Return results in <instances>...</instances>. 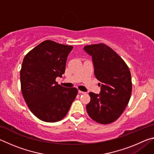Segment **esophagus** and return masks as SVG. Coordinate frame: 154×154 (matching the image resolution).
I'll use <instances>...</instances> for the list:
<instances>
[{"label":"esophagus","mask_w":154,"mask_h":154,"mask_svg":"<svg viewBox=\"0 0 154 154\" xmlns=\"http://www.w3.org/2000/svg\"><path fill=\"white\" fill-rule=\"evenodd\" d=\"M78 92H79V94H85V92H83V91H81V90H78Z\"/></svg>","instance_id":"34e87169"}]
</instances>
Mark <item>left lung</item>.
<instances>
[{"instance_id": "8db88e82", "label": "left lung", "mask_w": 154, "mask_h": 154, "mask_svg": "<svg viewBox=\"0 0 154 154\" xmlns=\"http://www.w3.org/2000/svg\"><path fill=\"white\" fill-rule=\"evenodd\" d=\"M92 57L96 78L100 83L99 94L90 92L88 114L101 124L118 119L128 104L132 93L131 74L128 66L116 51L104 43L85 46Z\"/></svg>"}]
</instances>
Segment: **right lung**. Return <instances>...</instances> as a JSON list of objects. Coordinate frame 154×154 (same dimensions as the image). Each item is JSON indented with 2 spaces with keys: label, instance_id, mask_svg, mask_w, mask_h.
Here are the masks:
<instances>
[{
  "label": "right lung",
  "instance_id": "1",
  "mask_svg": "<svg viewBox=\"0 0 154 154\" xmlns=\"http://www.w3.org/2000/svg\"><path fill=\"white\" fill-rule=\"evenodd\" d=\"M72 46L51 40L38 44L25 56L20 71L21 90L30 111L39 119L56 122L63 119L78 93L77 88L58 84L64 73Z\"/></svg>",
  "mask_w": 154,
  "mask_h": 154
}]
</instances>
